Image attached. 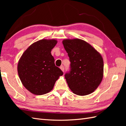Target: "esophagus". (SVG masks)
Returning a JSON list of instances; mask_svg holds the SVG:
<instances>
[{"label":"esophagus","mask_w":126,"mask_h":126,"mask_svg":"<svg viewBox=\"0 0 126 126\" xmlns=\"http://www.w3.org/2000/svg\"><path fill=\"white\" fill-rule=\"evenodd\" d=\"M60 69H61V70L63 72H64V68L63 66H61L60 67Z\"/></svg>","instance_id":"obj_1"}]
</instances>
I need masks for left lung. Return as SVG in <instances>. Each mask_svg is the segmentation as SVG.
Instances as JSON below:
<instances>
[{"mask_svg": "<svg viewBox=\"0 0 126 126\" xmlns=\"http://www.w3.org/2000/svg\"><path fill=\"white\" fill-rule=\"evenodd\" d=\"M70 61V71L65 75L68 86L75 94L89 95L97 89L103 77V60L95 48L83 40L62 41Z\"/></svg>", "mask_w": 126, "mask_h": 126, "instance_id": "8db88e82", "label": "left lung"}]
</instances>
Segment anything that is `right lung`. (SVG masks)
Wrapping results in <instances>:
<instances>
[{
    "label": "right lung",
    "mask_w": 126,
    "mask_h": 126,
    "mask_svg": "<svg viewBox=\"0 0 126 126\" xmlns=\"http://www.w3.org/2000/svg\"><path fill=\"white\" fill-rule=\"evenodd\" d=\"M57 40L43 39L33 43L18 61L19 77L26 89L34 95L45 94L52 90L63 73L55 64L51 51Z\"/></svg>",
    "instance_id": "add662e5"
}]
</instances>
